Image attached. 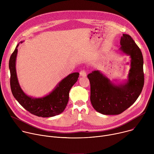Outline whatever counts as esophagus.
<instances>
[{
    "instance_id": "1",
    "label": "esophagus",
    "mask_w": 154,
    "mask_h": 154,
    "mask_svg": "<svg viewBox=\"0 0 154 154\" xmlns=\"http://www.w3.org/2000/svg\"><path fill=\"white\" fill-rule=\"evenodd\" d=\"M80 75L82 76V77H86V72L85 70H84V69L81 70L80 71Z\"/></svg>"
}]
</instances>
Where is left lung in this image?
<instances>
[{
    "instance_id": "8db88e82",
    "label": "left lung",
    "mask_w": 154,
    "mask_h": 154,
    "mask_svg": "<svg viewBox=\"0 0 154 154\" xmlns=\"http://www.w3.org/2000/svg\"><path fill=\"white\" fill-rule=\"evenodd\" d=\"M120 44V49L131 59L127 83L114 85L99 71L87 76L90 83L91 104L97 112L103 115L122 113L137 100L144 86L143 57L140 49L127 34H122Z\"/></svg>"
}]
</instances>
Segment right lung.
<instances>
[{
    "label": "right lung",
    "instance_id": "1",
    "mask_svg": "<svg viewBox=\"0 0 154 154\" xmlns=\"http://www.w3.org/2000/svg\"><path fill=\"white\" fill-rule=\"evenodd\" d=\"M18 46L19 45H17L9 60L10 86L14 97L26 110L37 116L48 118L61 113L68 104L69 91L77 81L79 73H72L64 78L56 88L46 97L39 99L29 97L21 90L17 79L15 65Z\"/></svg>",
    "mask_w": 154,
    "mask_h": 154
}]
</instances>
